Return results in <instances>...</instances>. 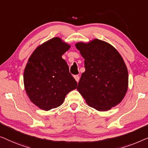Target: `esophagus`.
<instances>
[{
    "instance_id": "34e87169",
    "label": "esophagus",
    "mask_w": 148,
    "mask_h": 148,
    "mask_svg": "<svg viewBox=\"0 0 148 148\" xmlns=\"http://www.w3.org/2000/svg\"><path fill=\"white\" fill-rule=\"evenodd\" d=\"M74 78H75V80H76V81L77 82H78V81H79V80H80V76H79L78 75H74Z\"/></svg>"
}]
</instances>
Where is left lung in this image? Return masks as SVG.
Returning a JSON list of instances; mask_svg holds the SVG:
<instances>
[{
  "instance_id": "1",
  "label": "left lung",
  "mask_w": 148,
  "mask_h": 148,
  "mask_svg": "<svg viewBox=\"0 0 148 148\" xmlns=\"http://www.w3.org/2000/svg\"><path fill=\"white\" fill-rule=\"evenodd\" d=\"M76 47L84 58L85 67L77 90L86 103L99 111L119 104L128 88L127 68L120 53L97 39L77 43Z\"/></svg>"
}]
</instances>
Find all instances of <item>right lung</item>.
Segmentation results:
<instances>
[{"label":"right lung","mask_w":148,"mask_h":148,"mask_svg":"<svg viewBox=\"0 0 148 148\" xmlns=\"http://www.w3.org/2000/svg\"><path fill=\"white\" fill-rule=\"evenodd\" d=\"M70 47L59 37H53L37 47L29 58L24 70L25 89L39 109L49 111L59 107L66 95L76 88V81L62 58Z\"/></svg>","instance_id":"right-lung-1"}]
</instances>
